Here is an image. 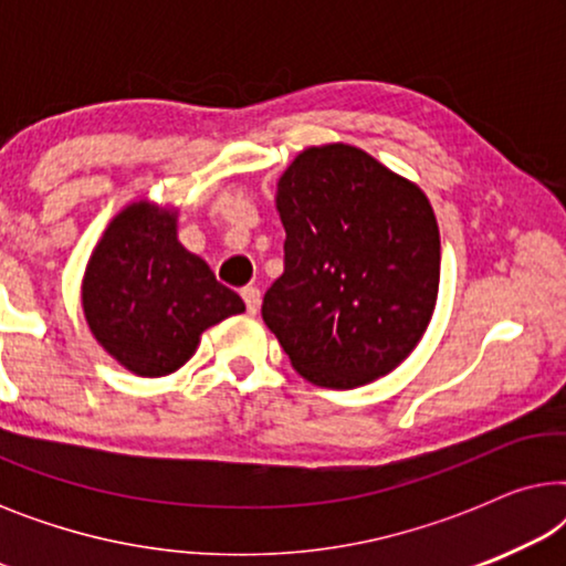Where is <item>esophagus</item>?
<instances>
[{"label":"esophagus","mask_w":566,"mask_h":566,"mask_svg":"<svg viewBox=\"0 0 566 566\" xmlns=\"http://www.w3.org/2000/svg\"><path fill=\"white\" fill-rule=\"evenodd\" d=\"M242 298L247 304V312L250 314H258L260 312V301H262V293L258 285H247V289L242 291Z\"/></svg>","instance_id":"1"}]
</instances>
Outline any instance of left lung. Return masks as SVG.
Segmentation results:
<instances>
[{
	"label": "left lung",
	"mask_w": 566,
	"mask_h": 566,
	"mask_svg": "<svg viewBox=\"0 0 566 566\" xmlns=\"http://www.w3.org/2000/svg\"><path fill=\"white\" fill-rule=\"evenodd\" d=\"M285 270L262 319L306 381L355 389L420 343L440 283L424 192L350 144L308 146L277 180Z\"/></svg>",
	"instance_id": "8db88e82"
}]
</instances>
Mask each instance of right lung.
<instances>
[{
    "mask_svg": "<svg viewBox=\"0 0 566 566\" xmlns=\"http://www.w3.org/2000/svg\"><path fill=\"white\" fill-rule=\"evenodd\" d=\"M92 337L136 376L175 374L200 335L244 301L177 239V208L128 203L99 237L82 277Z\"/></svg>",
    "mask_w": 566,
    "mask_h": 566,
    "instance_id": "obj_1",
    "label": "right lung"
}]
</instances>
